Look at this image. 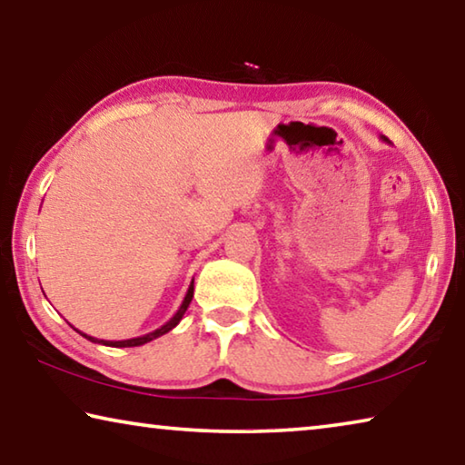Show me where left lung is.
<instances>
[{"label": "left lung", "instance_id": "1", "mask_svg": "<svg viewBox=\"0 0 465 465\" xmlns=\"http://www.w3.org/2000/svg\"><path fill=\"white\" fill-rule=\"evenodd\" d=\"M381 139H383V141H388V139H385V137H381Z\"/></svg>", "mask_w": 465, "mask_h": 465}]
</instances>
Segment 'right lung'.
<instances>
[{
	"label": "right lung",
	"instance_id": "1",
	"mask_svg": "<svg viewBox=\"0 0 465 465\" xmlns=\"http://www.w3.org/2000/svg\"><path fill=\"white\" fill-rule=\"evenodd\" d=\"M193 282H194V281H193ZM193 282H191V287H188L186 295H184V299H183V303H180L178 312L166 322V324L160 326L157 330H153V332L143 334V336H137V338H127V341H100V338H94V336L84 334V332H80V330H77V332H80L84 338H88V341H92V342L104 344V346H114V349H127V346H141V344H145V342H152L153 338L163 336L166 332H170L172 328H176V326L180 324V320H183L184 312L188 310V305H191V302H193V293H194V285H193Z\"/></svg>",
	"mask_w": 465,
	"mask_h": 465
}]
</instances>
